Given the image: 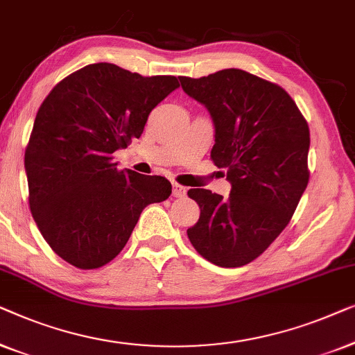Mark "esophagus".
<instances>
[{
    "label": "esophagus",
    "mask_w": 355,
    "mask_h": 355,
    "mask_svg": "<svg viewBox=\"0 0 355 355\" xmlns=\"http://www.w3.org/2000/svg\"><path fill=\"white\" fill-rule=\"evenodd\" d=\"M172 187H173L172 194H173V196H175V198H183L184 194H187V188H184L183 184H178L177 182H173Z\"/></svg>",
    "instance_id": "1"
}]
</instances>
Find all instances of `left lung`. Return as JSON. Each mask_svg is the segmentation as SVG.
Listing matches in <instances>:
<instances>
[{
  "label": "left lung",
  "mask_w": 355,
  "mask_h": 355,
  "mask_svg": "<svg viewBox=\"0 0 355 355\" xmlns=\"http://www.w3.org/2000/svg\"><path fill=\"white\" fill-rule=\"evenodd\" d=\"M178 78L183 92L211 112V159L232 183L228 198L189 189L201 214L188 238L218 267L246 266L275 241L306 191L309 125L279 85L241 69Z\"/></svg>",
  "instance_id": "8db88e82"
}]
</instances>
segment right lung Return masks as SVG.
Listing matches in <instances>:
<instances>
[{
  "mask_svg": "<svg viewBox=\"0 0 355 355\" xmlns=\"http://www.w3.org/2000/svg\"><path fill=\"white\" fill-rule=\"evenodd\" d=\"M175 88L173 76L143 77L98 62L44 98L24 161L28 206L49 248L71 266H106L143 209L171 196L167 178L119 171L112 154L141 137L149 112Z\"/></svg>",
  "mask_w": 355,
  "mask_h": 355,
  "instance_id": "right-lung-1",
  "label": "right lung"
}]
</instances>
